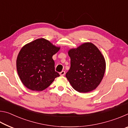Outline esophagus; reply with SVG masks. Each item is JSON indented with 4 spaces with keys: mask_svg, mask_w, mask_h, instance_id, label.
I'll list each match as a JSON object with an SVG mask.
<instances>
[{
    "mask_svg": "<svg viewBox=\"0 0 128 128\" xmlns=\"http://www.w3.org/2000/svg\"><path fill=\"white\" fill-rule=\"evenodd\" d=\"M65 74H66V72L64 70H62L61 72H60V75L62 76H63L65 75Z\"/></svg>",
    "mask_w": 128,
    "mask_h": 128,
    "instance_id": "1",
    "label": "esophagus"
}]
</instances>
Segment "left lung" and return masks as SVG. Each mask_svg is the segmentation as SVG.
<instances>
[{
	"mask_svg": "<svg viewBox=\"0 0 128 128\" xmlns=\"http://www.w3.org/2000/svg\"><path fill=\"white\" fill-rule=\"evenodd\" d=\"M70 68L66 73L69 83L77 92L95 89L103 79L106 62L99 49L92 43H85L68 52Z\"/></svg>",
	"mask_w": 128,
	"mask_h": 128,
	"instance_id": "obj_1",
	"label": "left lung"
}]
</instances>
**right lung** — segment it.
Listing matches in <instances>:
<instances>
[{"label": "right lung", "instance_id": "add662e5", "mask_svg": "<svg viewBox=\"0 0 128 128\" xmlns=\"http://www.w3.org/2000/svg\"><path fill=\"white\" fill-rule=\"evenodd\" d=\"M59 49L44 38L37 39L21 48L17 56L16 66L21 81L26 87L40 92L60 76L55 70L52 59V56Z\"/></svg>", "mask_w": 128, "mask_h": 128}]
</instances>
